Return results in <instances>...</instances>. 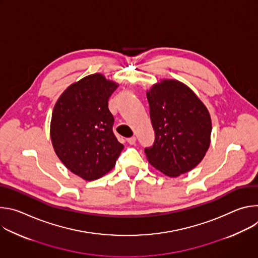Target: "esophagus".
I'll list each match as a JSON object with an SVG mask.
<instances>
[{
	"mask_svg": "<svg viewBox=\"0 0 258 258\" xmlns=\"http://www.w3.org/2000/svg\"><path fill=\"white\" fill-rule=\"evenodd\" d=\"M126 141H127V143H128L130 145H135L137 139H136V137H131V138H128Z\"/></svg>",
	"mask_w": 258,
	"mask_h": 258,
	"instance_id": "34e87169",
	"label": "esophagus"
}]
</instances>
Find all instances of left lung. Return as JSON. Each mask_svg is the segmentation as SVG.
Returning <instances> with one entry per match:
<instances>
[{"label": "left lung", "mask_w": 258, "mask_h": 258, "mask_svg": "<svg viewBox=\"0 0 258 258\" xmlns=\"http://www.w3.org/2000/svg\"><path fill=\"white\" fill-rule=\"evenodd\" d=\"M155 133L147 159L164 174L175 177L198 165L205 156L211 134L207 108L183 84L165 80L147 93Z\"/></svg>", "instance_id": "obj_1"}]
</instances>
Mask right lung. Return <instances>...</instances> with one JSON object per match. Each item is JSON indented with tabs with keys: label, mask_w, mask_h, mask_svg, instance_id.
Here are the masks:
<instances>
[{
	"label": "right lung",
	"mask_w": 258,
	"mask_h": 258,
	"mask_svg": "<svg viewBox=\"0 0 258 258\" xmlns=\"http://www.w3.org/2000/svg\"><path fill=\"white\" fill-rule=\"evenodd\" d=\"M117 85L100 73L69 86L55 104L51 140L62 163L86 180L111 170L123 145L113 133L108 100Z\"/></svg>",
	"instance_id": "add662e5"
}]
</instances>
